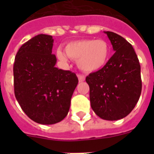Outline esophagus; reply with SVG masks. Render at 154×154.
Masks as SVG:
<instances>
[{"mask_svg": "<svg viewBox=\"0 0 154 154\" xmlns=\"http://www.w3.org/2000/svg\"><path fill=\"white\" fill-rule=\"evenodd\" d=\"M78 78H79V82H82L85 81V75H78Z\"/></svg>", "mask_w": 154, "mask_h": 154, "instance_id": "34e87169", "label": "esophagus"}]
</instances>
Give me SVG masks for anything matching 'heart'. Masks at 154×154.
<instances>
[{"label": "heart", "instance_id": "heart-1", "mask_svg": "<svg viewBox=\"0 0 154 154\" xmlns=\"http://www.w3.org/2000/svg\"><path fill=\"white\" fill-rule=\"evenodd\" d=\"M109 52V45L106 41L83 39L69 42L65 46V52L58 48L57 57L65 63L70 58L77 62L81 70L85 72H94L106 65Z\"/></svg>", "mask_w": 154, "mask_h": 154}]
</instances>
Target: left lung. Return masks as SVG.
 I'll list each match as a JSON object with an SVG mask.
<instances>
[{"label":"left lung","instance_id":"obj_1","mask_svg":"<svg viewBox=\"0 0 154 154\" xmlns=\"http://www.w3.org/2000/svg\"><path fill=\"white\" fill-rule=\"evenodd\" d=\"M115 53L106 65L85 79L91 107L106 120H118L131 112L142 90L140 65L133 46L124 38L104 31Z\"/></svg>","mask_w":154,"mask_h":154}]
</instances>
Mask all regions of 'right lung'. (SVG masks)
Instances as JSON below:
<instances>
[{
  "mask_svg": "<svg viewBox=\"0 0 154 154\" xmlns=\"http://www.w3.org/2000/svg\"><path fill=\"white\" fill-rule=\"evenodd\" d=\"M51 35H38L19 48L14 63V95L31 119L55 124L67 116L71 98L79 82L71 71L55 66Z\"/></svg>",
  "mask_w": 154,
  "mask_h": 154,
  "instance_id": "right-lung-1",
  "label": "right lung"
}]
</instances>
